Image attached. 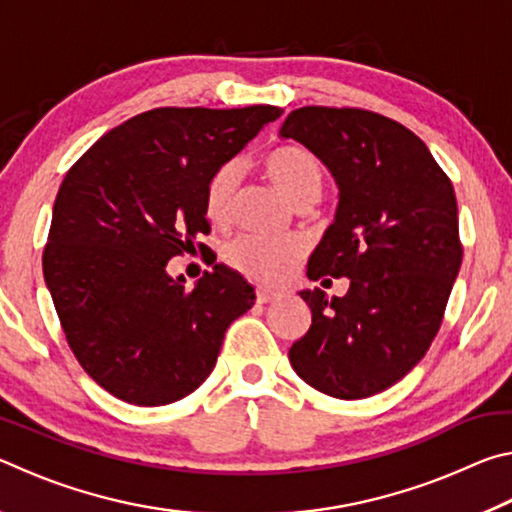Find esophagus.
Masks as SVG:
<instances>
[{
    "label": "esophagus",
    "instance_id": "1",
    "mask_svg": "<svg viewBox=\"0 0 512 512\" xmlns=\"http://www.w3.org/2000/svg\"><path fill=\"white\" fill-rule=\"evenodd\" d=\"M277 298H280V293L268 291V289H257V302H259V305H266V302H273Z\"/></svg>",
    "mask_w": 512,
    "mask_h": 512
}]
</instances>
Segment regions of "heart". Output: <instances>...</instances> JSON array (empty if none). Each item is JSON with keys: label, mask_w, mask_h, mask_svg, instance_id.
<instances>
[{"label": "heart", "mask_w": 512, "mask_h": 512, "mask_svg": "<svg viewBox=\"0 0 512 512\" xmlns=\"http://www.w3.org/2000/svg\"><path fill=\"white\" fill-rule=\"evenodd\" d=\"M262 171L293 205H309L323 192L325 169L314 153L300 144H280L262 155ZM239 185L237 164L225 162L207 178L203 189V214L212 225H225L232 216ZM232 271L259 284H277L305 255V241L296 237L239 235L221 250Z\"/></svg>", "instance_id": "obj_1"}]
</instances>
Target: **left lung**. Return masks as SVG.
<instances>
[{"mask_svg": "<svg viewBox=\"0 0 512 512\" xmlns=\"http://www.w3.org/2000/svg\"><path fill=\"white\" fill-rule=\"evenodd\" d=\"M280 135L318 155L341 192L309 280L350 277L343 298L300 291L311 327L291 366L320 393L361 400L400 381L443 325L463 259L452 180L418 135L370 110L305 106Z\"/></svg>", "mask_w": 512, "mask_h": 512, "instance_id": "obj_1", "label": "left lung"}]
</instances>
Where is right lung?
Instances as JSON below:
<instances>
[{
    "mask_svg": "<svg viewBox=\"0 0 512 512\" xmlns=\"http://www.w3.org/2000/svg\"><path fill=\"white\" fill-rule=\"evenodd\" d=\"M277 106L155 108L94 142L58 189L42 273L81 368L110 395L164 406L194 393L225 329L255 305L239 273L216 264L194 289L167 262L205 244L203 189Z\"/></svg>",
    "mask_w": 512,
    "mask_h": 512,
    "instance_id": "add662e5",
    "label": "right lung"
}]
</instances>
